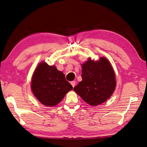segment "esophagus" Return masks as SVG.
Returning <instances> with one entry per match:
<instances>
[{
	"label": "esophagus",
	"instance_id": "esophagus-1",
	"mask_svg": "<svg viewBox=\"0 0 147 147\" xmlns=\"http://www.w3.org/2000/svg\"><path fill=\"white\" fill-rule=\"evenodd\" d=\"M76 82H75V81H73V82H71V85L73 86V87H74V86H75V85H76Z\"/></svg>",
	"mask_w": 147,
	"mask_h": 147
}]
</instances>
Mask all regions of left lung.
<instances>
[{"mask_svg":"<svg viewBox=\"0 0 147 147\" xmlns=\"http://www.w3.org/2000/svg\"><path fill=\"white\" fill-rule=\"evenodd\" d=\"M82 82L73 90L84 101L93 106L107 100L116 85L113 69L105 57H101L98 61L89 58L82 64Z\"/></svg>","mask_w":147,"mask_h":147,"instance_id":"8db88e82","label":"left lung"}]
</instances>
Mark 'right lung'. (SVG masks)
Here are the masks:
<instances>
[{
  "label": "right lung",
  "instance_id": "obj_1",
  "mask_svg": "<svg viewBox=\"0 0 147 147\" xmlns=\"http://www.w3.org/2000/svg\"><path fill=\"white\" fill-rule=\"evenodd\" d=\"M32 90L42 104L52 107L58 104L73 86L54 65L41 62L34 72Z\"/></svg>",
  "mask_w": 147,
  "mask_h": 147
}]
</instances>
